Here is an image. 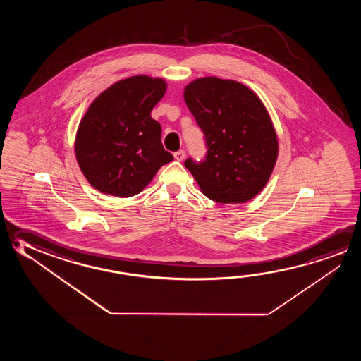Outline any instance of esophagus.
Here are the masks:
<instances>
[{
	"instance_id": "1",
	"label": "esophagus",
	"mask_w": 361,
	"mask_h": 361,
	"mask_svg": "<svg viewBox=\"0 0 361 361\" xmlns=\"http://www.w3.org/2000/svg\"><path fill=\"white\" fill-rule=\"evenodd\" d=\"M173 157H175V160L183 161L185 159V151L180 149V151L173 154Z\"/></svg>"
}]
</instances>
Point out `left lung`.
I'll return each mask as SVG.
<instances>
[{
	"instance_id": "1",
	"label": "left lung",
	"mask_w": 361,
	"mask_h": 361,
	"mask_svg": "<svg viewBox=\"0 0 361 361\" xmlns=\"http://www.w3.org/2000/svg\"><path fill=\"white\" fill-rule=\"evenodd\" d=\"M183 98L205 135V161H185L201 192L220 204L258 195L278 156L277 133L259 97L235 80L205 77L188 84Z\"/></svg>"
}]
</instances>
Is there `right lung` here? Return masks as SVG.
Wrapping results in <instances>:
<instances>
[{
	"label": "right lung",
	"instance_id": "1",
	"mask_svg": "<svg viewBox=\"0 0 361 361\" xmlns=\"http://www.w3.org/2000/svg\"><path fill=\"white\" fill-rule=\"evenodd\" d=\"M162 78L133 75L112 84L90 103L78 127L75 156L88 183L106 195L140 194L173 160L151 117L165 95Z\"/></svg>",
	"mask_w": 361,
	"mask_h": 361
}]
</instances>
